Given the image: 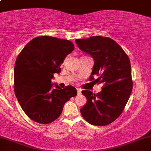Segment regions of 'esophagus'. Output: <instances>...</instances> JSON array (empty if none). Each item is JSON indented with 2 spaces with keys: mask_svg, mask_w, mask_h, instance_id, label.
<instances>
[{
  "mask_svg": "<svg viewBox=\"0 0 151 151\" xmlns=\"http://www.w3.org/2000/svg\"><path fill=\"white\" fill-rule=\"evenodd\" d=\"M77 94H81V92H82V89H79V88H77Z\"/></svg>",
  "mask_w": 151,
  "mask_h": 151,
  "instance_id": "1",
  "label": "esophagus"
}]
</instances>
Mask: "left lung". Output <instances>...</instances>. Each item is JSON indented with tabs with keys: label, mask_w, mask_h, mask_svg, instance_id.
Here are the masks:
<instances>
[{
	"label": "left lung",
	"mask_w": 151,
	"mask_h": 151,
	"mask_svg": "<svg viewBox=\"0 0 151 151\" xmlns=\"http://www.w3.org/2000/svg\"><path fill=\"white\" fill-rule=\"evenodd\" d=\"M75 41L81 50L94 59L89 80L97 76L94 81L103 84L97 94L82 91L87 101L81 108V114L91 125H109L121 115L132 92L130 59L121 46L109 37L95 36Z\"/></svg>",
	"instance_id": "1"
}]
</instances>
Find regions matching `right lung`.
Masks as SVG:
<instances>
[{
	"label": "right lung",
	"instance_id": "obj_1",
	"mask_svg": "<svg viewBox=\"0 0 151 151\" xmlns=\"http://www.w3.org/2000/svg\"><path fill=\"white\" fill-rule=\"evenodd\" d=\"M74 49L72 41L52 36H38L30 41L16 59L14 92L21 108L32 120L49 124L62 113L64 104L77 95L70 85L61 89L54 74L60 73L61 64Z\"/></svg>",
	"mask_w": 151,
	"mask_h": 151
}]
</instances>
